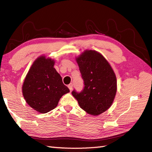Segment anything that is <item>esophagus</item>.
Returning a JSON list of instances; mask_svg holds the SVG:
<instances>
[{
    "label": "esophagus",
    "instance_id": "34e87169",
    "mask_svg": "<svg viewBox=\"0 0 152 152\" xmlns=\"http://www.w3.org/2000/svg\"><path fill=\"white\" fill-rule=\"evenodd\" d=\"M68 88H69V89H70V92L72 91V88H73V84H68Z\"/></svg>",
    "mask_w": 152,
    "mask_h": 152
}]
</instances>
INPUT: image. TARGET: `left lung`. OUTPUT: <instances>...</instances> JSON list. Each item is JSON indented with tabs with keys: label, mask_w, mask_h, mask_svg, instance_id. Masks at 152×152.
<instances>
[{
	"label": "left lung",
	"mask_w": 152,
	"mask_h": 152,
	"mask_svg": "<svg viewBox=\"0 0 152 152\" xmlns=\"http://www.w3.org/2000/svg\"><path fill=\"white\" fill-rule=\"evenodd\" d=\"M84 88L72 92L81 109L99 115L109 109L117 92V79L111 66L101 53L86 50L76 58Z\"/></svg>",
	"instance_id": "1"
}]
</instances>
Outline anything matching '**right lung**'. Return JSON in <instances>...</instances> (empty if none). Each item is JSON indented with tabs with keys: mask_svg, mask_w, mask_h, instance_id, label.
Segmentation results:
<instances>
[{
	"mask_svg": "<svg viewBox=\"0 0 152 152\" xmlns=\"http://www.w3.org/2000/svg\"><path fill=\"white\" fill-rule=\"evenodd\" d=\"M54 61L41 56L31 67L23 84V94L27 104L40 113L57 107L61 97L70 90L53 68Z\"/></svg>",
	"mask_w": 152,
	"mask_h": 152,
	"instance_id": "add662e5",
	"label": "right lung"
}]
</instances>
